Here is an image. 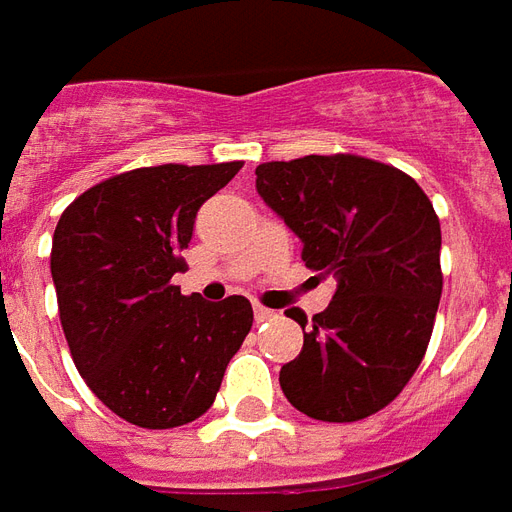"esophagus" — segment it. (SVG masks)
Wrapping results in <instances>:
<instances>
[{
	"mask_svg": "<svg viewBox=\"0 0 512 512\" xmlns=\"http://www.w3.org/2000/svg\"><path fill=\"white\" fill-rule=\"evenodd\" d=\"M253 314H256V320L259 322L275 320V311H270V308H264V306H253Z\"/></svg>",
	"mask_w": 512,
	"mask_h": 512,
	"instance_id": "34e87169",
	"label": "esophagus"
}]
</instances>
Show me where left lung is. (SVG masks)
Instances as JSON below:
<instances>
[{"label":"left lung","instance_id":"1","mask_svg":"<svg viewBox=\"0 0 512 512\" xmlns=\"http://www.w3.org/2000/svg\"><path fill=\"white\" fill-rule=\"evenodd\" d=\"M256 192L303 242V262L336 278V295L303 325V350L281 389L320 422H358L386 408L422 364L441 300V226L430 198L375 159L264 162Z\"/></svg>","mask_w":512,"mask_h":512}]
</instances>
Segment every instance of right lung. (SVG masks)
I'll list each match as a JSON object with an SVG mask.
<instances>
[{
	"label": "right lung",
	"mask_w": 512,
	"mask_h": 512,
	"mask_svg": "<svg viewBox=\"0 0 512 512\" xmlns=\"http://www.w3.org/2000/svg\"><path fill=\"white\" fill-rule=\"evenodd\" d=\"M242 162L137 168L82 192L60 215L52 281L79 375L112 413L148 430L212 408L250 325L248 297L181 295L198 209Z\"/></svg>",
	"instance_id": "obj_1"
}]
</instances>
